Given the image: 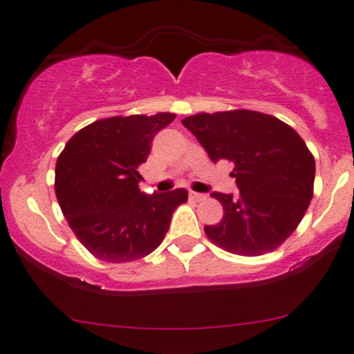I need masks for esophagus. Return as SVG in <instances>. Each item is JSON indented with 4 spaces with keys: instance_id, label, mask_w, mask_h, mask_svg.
I'll list each match as a JSON object with an SVG mask.
<instances>
[{
    "instance_id": "esophagus-1",
    "label": "esophagus",
    "mask_w": 354,
    "mask_h": 354,
    "mask_svg": "<svg viewBox=\"0 0 354 354\" xmlns=\"http://www.w3.org/2000/svg\"><path fill=\"white\" fill-rule=\"evenodd\" d=\"M189 199L196 201V202H201V201H205L207 196L201 194V192H189Z\"/></svg>"
}]
</instances>
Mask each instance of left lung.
Masks as SVG:
<instances>
[{"instance_id":"1","label":"left lung","mask_w":354,"mask_h":354,"mask_svg":"<svg viewBox=\"0 0 354 354\" xmlns=\"http://www.w3.org/2000/svg\"><path fill=\"white\" fill-rule=\"evenodd\" d=\"M214 163L234 165L238 194L214 192L223 218L207 238L238 256L275 251L298 228L314 194L315 162L301 136L279 118L252 110L199 113L181 121Z\"/></svg>"}]
</instances>
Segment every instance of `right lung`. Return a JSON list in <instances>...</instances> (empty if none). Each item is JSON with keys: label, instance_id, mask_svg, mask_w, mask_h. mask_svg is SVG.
<instances>
[{"label": "right lung", "instance_id": "1", "mask_svg": "<svg viewBox=\"0 0 354 354\" xmlns=\"http://www.w3.org/2000/svg\"><path fill=\"white\" fill-rule=\"evenodd\" d=\"M174 113L111 116L77 131L56 160L55 192L82 246L105 262H131L162 244L185 189L145 196L138 168Z\"/></svg>", "mask_w": 354, "mask_h": 354}]
</instances>
